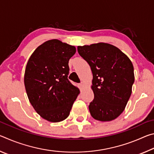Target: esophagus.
Returning <instances> with one entry per match:
<instances>
[{"instance_id": "34e87169", "label": "esophagus", "mask_w": 154, "mask_h": 154, "mask_svg": "<svg viewBox=\"0 0 154 154\" xmlns=\"http://www.w3.org/2000/svg\"><path fill=\"white\" fill-rule=\"evenodd\" d=\"M78 85H79V87L80 88V89H82V88H83V83H82V82L79 83V84H78Z\"/></svg>"}]
</instances>
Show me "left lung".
Instances as JSON below:
<instances>
[{
    "label": "left lung",
    "instance_id": "left-lung-1",
    "mask_svg": "<svg viewBox=\"0 0 154 154\" xmlns=\"http://www.w3.org/2000/svg\"><path fill=\"white\" fill-rule=\"evenodd\" d=\"M77 51L93 74L94 98L89 105L91 116L101 122L117 118L132 93L134 82L132 62L120 49L108 43L78 46Z\"/></svg>",
    "mask_w": 154,
    "mask_h": 154
}]
</instances>
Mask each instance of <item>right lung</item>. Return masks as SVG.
<instances>
[{
  "label": "right lung",
  "instance_id": "obj_1",
  "mask_svg": "<svg viewBox=\"0 0 154 154\" xmlns=\"http://www.w3.org/2000/svg\"><path fill=\"white\" fill-rule=\"evenodd\" d=\"M74 46L53 39L38 46L26 67L24 85L30 103L41 118L59 122L69 116L79 90L68 79Z\"/></svg>",
  "mask_w": 154,
  "mask_h": 154
}]
</instances>
